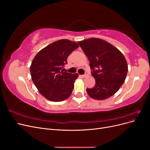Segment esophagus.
Wrapping results in <instances>:
<instances>
[{
	"label": "esophagus",
	"instance_id": "obj_1",
	"mask_svg": "<svg viewBox=\"0 0 150 150\" xmlns=\"http://www.w3.org/2000/svg\"><path fill=\"white\" fill-rule=\"evenodd\" d=\"M88 74V73H86L85 74H84V75H81V76L82 77V78H85V77H86L87 76Z\"/></svg>",
	"mask_w": 150,
	"mask_h": 150
}]
</instances>
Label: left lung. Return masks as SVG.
Instances as JSON below:
<instances>
[{"mask_svg": "<svg viewBox=\"0 0 150 150\" xmlns=\"http://www.w3.org/2000/svg\"><path fill=\"white\" fill-rule=\"evenodd\" d=\"M78 44L88 57L96 84L87 88L89 96L104 100L114 95L124 83L128 71L123 54L110 43L101 39L90 38Z\"/></svg>", "mask_w": 150, "mask_h": 150, "instance_id": "left-lung-1", "label": "left lung"}]
</instances>
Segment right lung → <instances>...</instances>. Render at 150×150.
<instances>
[{
	"instance_id": "right-lung-1",
	"label": "right lung",
	"mask_w": 150,
	"mask_h": 150,
	"mask_svg": "<svg viewBox=\"0 0 150 150\" xmlns=\"http://www.w3.org/2000/svg\"><path fill=\"white\" fill-rule=\"evenodd\" d=\"M78 47L76 42L61 39L40 50L33 59L30 66L32 80L48 100L59 102L71 96L79 75L64 72L62 68L68 56Z\"/></svg>"
}]
</instances>
